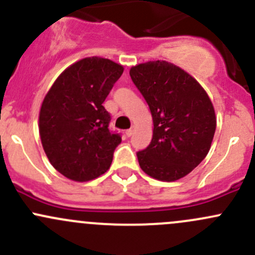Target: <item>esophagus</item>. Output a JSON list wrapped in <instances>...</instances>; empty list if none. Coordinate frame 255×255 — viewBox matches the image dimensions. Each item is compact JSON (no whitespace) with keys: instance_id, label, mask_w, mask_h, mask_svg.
<instances>
[{"instance_id":"obj_1","label":"esophagus","mask_w":255,"mask_h":255,"mask_svg":"<svg viewBox=\"0 0 255 255\" xmlns=\"http://www.w3.org/2000/svg\"><path fill=\"white\" fill-rule=\"evenodd\" d=\"M133 132H134V126H132V127H130L129 129L126 130V135H127V137H130V135L133 134Z\"/></svg>"}]
</instances>
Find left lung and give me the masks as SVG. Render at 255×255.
Masks as SVG:
<instances>
[{"label":"left lung","mask_w":255,"mask_h":255,"mask_svg":"<svg viewBox=\"0 0 255 255\" xmlns=\"http://www.w3.org/2000/svg\"><path fill=\"white\" fill-rule=\"evenodd\" d=\"M132 81L153 117V138L138 151L140 169L160 181H176L207 155L216 130L213 105L190 74L165 60L132 66Z\"/></svg>","instance_id":"left-lung-1"}]
</instances>
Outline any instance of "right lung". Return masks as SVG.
Here are the masks:
<instances>
[{"mask_svg":"<svg viewBox=\"0 0 255 255\" xmlns=\"http://www.w3.org/2000/svg\"><path fill=\"white\" fill-rule=\"evenodd\" d=\"M123 66L91 56L66 68L42 102L39 135L51 165L68 179L85 182L110 169L122 139L109 129L111 116L102 106Z\"/></svg>","mask_w":255,"mask_h":255,"instance_id":"1","label":"right lung"}]
</instances>
